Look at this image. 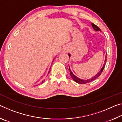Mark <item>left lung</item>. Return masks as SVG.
Here are the masks:
<instances>
[{
  "mask_svg": "<svg viewBox=\"0 0 122 122\" xmlns=\"http://www.w3.org/2000/svg\"><path fill=\"white\" fill-rule=\"evenodd\" d=\"M92 27H93L94 30H96V31H101L100 28L98 27V26H97L96 25L94 24L93 23H92ZM68 55H69V57L71 56V54H68ZM106 62H107V59H106L105 60V63L104 65L103 66V67L101 68V69L100 70V71L98 72V73L96 74L95 76H94L93 77H92V78H90V79H89V80H82V79H80V78H78L77 77H76V76L74 75V74L72 73L71 71V69H70V68H69V71L70 72V75H71V78H73V80L75 82H77L78 83H80V84H86V83H89L90 82H92L94 80H95L96 79V78H97L98 76H100V75L101 74H102V71H103V69H104V67H105V66H106Z\"/></svg>",
  "mask_w": 122,
  "mask_h": 122,
  "instance_id": "left-lung-1",
  "label": "left lung"
}]
</instances>
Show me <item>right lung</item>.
<instances>
[{
  "mask_svg": "<svg viewBox=\"0 0 122 122\" xmlns=\"http://www.w3.org/2000/svg\"><path fill=\"white\" fill-rule=\"evenodd\" d=\"M49 71H49V72H48V74L49 73ZM44 81H45V80H44V81H42V83H43V82H44Z\"/></svg>",
  "mask_w": 122,
  "mask_h": 122,
  "instance_id": "1",
  "label": "right lung"
}]
</instances>
